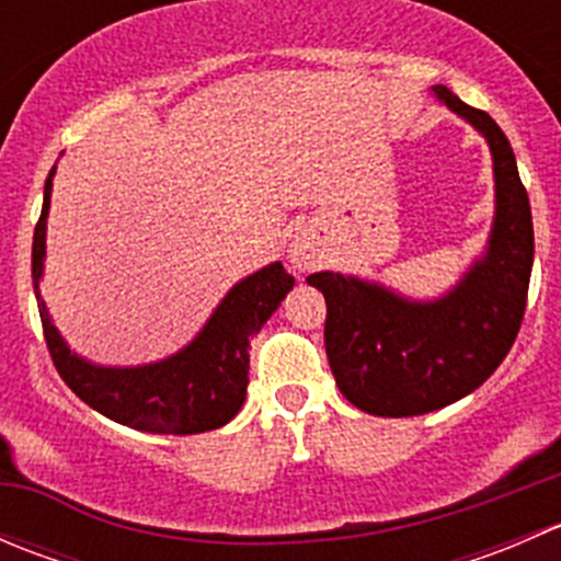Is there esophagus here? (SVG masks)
Here are the masks:
<instances>
[{
    "label": "esophagus",
    "instance_id": "esophagus-1",
    "mask_svg": "<svg viewBox=\"0 0 561 561\" xmlns=\"http://www.w3.org/2000/svg\"><path fill=\"white\" fill-rule=\"evenodd\" d=\"M287 257H290L296 271H312L320 263V249H317L312 236L296 233L290 241V249H287Z\"/></svg>",
    "mask_w": 561,
    "mask_h": 561
}]
</instances>
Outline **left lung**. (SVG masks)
Listing matches in <instances>:
<instances>
[{"instance_id":"8db88e82","label":"left lung","mask_w":561,"mask_h":561,"mask_svg":"<svg viewBox=\"0 0 561 561\" xmlns=\"http://www.w3.org/2000/svg\"><path fill=\"white\" fill-rule=\"evenodd\" d=\"M432 92L491 149L494 222L483 254L432 301L353 274L307 276V285L325 296V353L339 390L380 417L426 415L494 375L522 328L535 260L529 197L511 140L489 113L461 103L448 87Z\"/></svg>"}]
</instances>
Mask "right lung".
<instances>
[{"label": "right lung", "mask_w": 561, "mask_h": 561, "mask_svg": "<svg viewBox=\"0 0 561 561\" xmlns=\"http://www.w3.org/2000/svg\"><path fill=\"white\" fill-rule=\"evenodd\" d=\"M54 173L56 165L45 179L43 211L32 244V279L45 342L61 380L100 415L138 432L201 434L233 421L247 399L249 342L279 309L296 279L282 263H268L236 282L206 325L179 353L140 366L92 364L67 347L39 296Z\"/></svg>", "instance_id": "1"}]
</instances>
